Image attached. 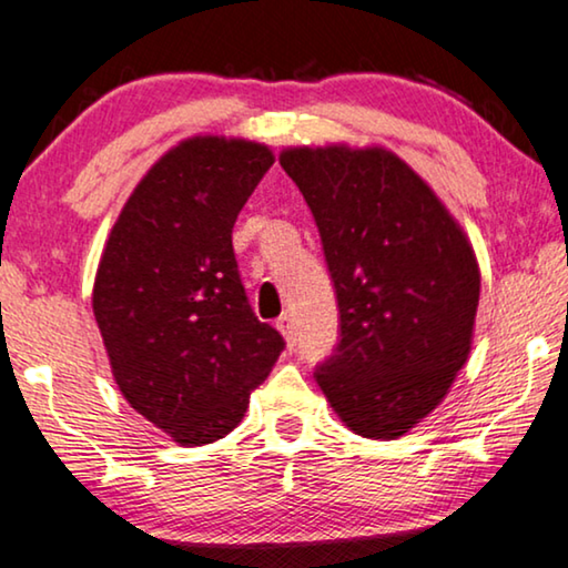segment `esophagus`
Masks as SVG:
<instances>
[{
    "instance_id": "obj_1",
    "label": "esophagus",
    "mask_w": 568,
    "mask_h": 568,
    "mask_svg": "<svg viewBox=\"0 0 568 568\" xmlns=\"http://www.w3.org/2000/svg\"><path fill=\"white\" fill-rule=\"evenodd\" d=\"M275 326L277 329H281V334L285 337V342H287V347H293L295 345V332H293V318L287 316V314H283L281 318H277L275 322Z\"/></svg>"
}]
</instances>
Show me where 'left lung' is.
<instances>
[{
  "mask_svg": "<svg viewBox=\"0 0 568 568\" xmlns=\"http://www.w3.org/2000/svg\"><path fill=\"white\" fill-rule=\"evenodd\" d=\"M339 306V342L314 378L355 435L396 440L468 361L481 291L474 246L433 187L381 149H287Z\"/></svg>",
  "mask_w": 568,
  "mask_h": 568,
  "instance_id": "obj_1",
  "label": "left lung"
}]
</instances>
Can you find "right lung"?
Here are the masks:
<instances>
[{"label":"right lung","instance_id":"obj_1","mask_svg":"<svg viewBox=\"0 0 568 568\" xmlns=\"http://www.w3.org/2000/svg\"><path fill=\"white\" fill-rule=\"evenodd\" d=\"M273 162L265 143L182 141L135 185L94 275L92 311L118 388L180 445L229 435L285 347L254 316L231 244Z\"/></svg>","mask_w":568,"mask_h":568}]
</instances>
